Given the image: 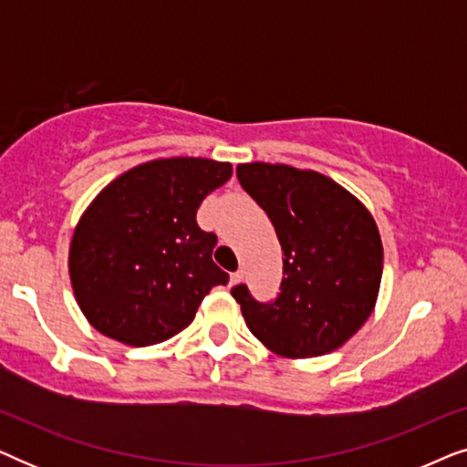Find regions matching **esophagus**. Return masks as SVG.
Listing matches in <instances>:
<instances>
[{
    "label": "esophagus",
    "mask_w": 467,
    "mask_h": 467,
    "mask_svg": "<svg viewBox=\"0 0 467 467\" xmlns=\"http://www.w3.org/2000/svg\"><path fill=\"white\" fill-rule=\"evenodd\" d=\"M242 280H244V274H242V272H234L232 278H229V283H232V285H240Z\"/></svg>",
    "instance_id": "obj_1"
}]
</instances>
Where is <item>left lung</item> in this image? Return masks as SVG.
I'll return each instance as SVG.
<instances>
[{"mask_svg":"<svg viewBox=\"0 0 467 467\" xmlns=\"http://www.w3.org/2000/svg\"><path fill=\"white\" fill-rule=\"evenodd\" d=\"M235 174L270 216L285 254L274 302H254L244 285L232 289L251 334L286 359L340 348L379 299L382 240L374 216L321 171L253 161Z\"/></svg>","mask_w":467,"mask_h":467,"instance_id":"8db88e82","label":"left lung"}]
</instances>
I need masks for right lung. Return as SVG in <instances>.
I'll return each mask as SVG.
<instances>
[{"label":"right lung","mask_w":467,"mask_h":467,"mask_svg":"<svg viewBox=\"0 0 467 467\" xmlns=\"http://www.w3.org/2000/svg\"><path fill=\"white\" fill-rule=\"evenodd\" d=\"M232 163L152 159L108 182L76 223L67 267L82 315L127 347L170 340L229 276L213 261L216 235L195 214L232 178Z\"/></svg>","instance_id":"1"}]
</instances>
